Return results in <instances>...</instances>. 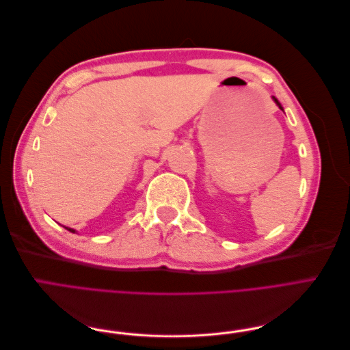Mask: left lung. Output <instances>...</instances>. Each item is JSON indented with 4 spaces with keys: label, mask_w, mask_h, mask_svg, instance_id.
I'll return each mask as SVG.
<instances>
[{
    "label": "left lung",
    "mask_w": 350,
    "mask_h": 350,
    "mask_svg": "<svg viewBox=\"0 0 350 350\" xmlns=\"http://www.w3.org/2000/svg\"><path fill=\"white\" fill-rule=\"evenodd\" d=\"M273 99H274V102H276V103H278V105H279V108H280V109H283V108H282V105H280V103H279V100H278V99H276V98H273Z\"/></svg>",
    "instance_id": "8db88e82"
}]
</instances>
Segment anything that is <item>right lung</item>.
<instances>
[{
  "instance_id": "right-lung-1",
  "label": "right lung",
  "mask_w": 350,
  "mask_h": 350,
  "mask_svg": "<svg viewBox=\"0 0 350 350\" xmlns=\"http://www.w3.org/2000/svg\"><path fill=\"white\" fill-rule=\"evenodd\" d=\"M67 230H70V232H72V234H74V232H76V230H74V229H71V228H66Z\"/></svg>"
}]
</instances>
